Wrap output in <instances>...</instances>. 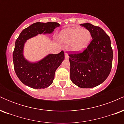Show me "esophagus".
Wrapping results in <instances>:
<instances>
[{
  "label": "esophagus",
  "mask_w": 124,
  "mask_h": 124,
  "mask_svg": "<svg viewBox=\"0 0 124 124\" xmlns=\"http://www.w3.org/2000/svg\"><path fill=\"white\" fill-rule=\"evenodd\" d=\"M69 55H68V54H67L66 53H66H65V59H69Z\"/></svg>",
  "instance_id": "34e87169"
}]
</instances>
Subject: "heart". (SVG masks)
<instances>
[{"label": "heart", "mask_w": 124, "mask_h": 124, "mask_svg": "<svg viewBox=\"0 0 124 124\" xmlns=\"http://www.w3.org/2000/svg\"><path fill=\"white\" fill-rule=\"evenodd\" d=\"M59 39L63 43L70 44L72 51L81 52L89 46L92 40V34L86 28H68L59 32Z\"/></svg>", "instance_id": "1"}]
</instances>
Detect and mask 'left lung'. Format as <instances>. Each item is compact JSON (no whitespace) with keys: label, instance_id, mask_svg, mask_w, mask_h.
<instances>
[{"label":"left lung","instance_id":"obj_1","mask_svg":"<svg viewBox=\"0 0 124 124\" xmlns=\"http://www.w3.org/2000/svg\"><path fill=\"white\" fill-rule=\"evenodd\" d=\"M80 25L90 31L93 39L82 53L69 55L70 79L80 88H93L109 75L113 52L109 37L101 28L88 23Z\"/></svg>","mask_w":124,"mask_h":124}]
</instances>
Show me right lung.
Listing matches in <instances>:
<instances>
[{"mask_svg":"<svg viewBox=\"0 0 124 124\" xmlns=\"http://www.w3.org/2000/svg\"><path fill=\"white\" fill-rule=\"evenodd\" d=\"M60 24L55 22L32 24L21 31L15 42L13 54L14 68L20 80L32 89H45L52 85L55 71L65 59L63 51L58 54H49L41 60L31 62L25 59L24 48L28 39L38 34H51Z\"/></svg>","mask_w":124,"mask_h":124,"instance_id":"add662e5","label":"right lung"}]
</instances>
